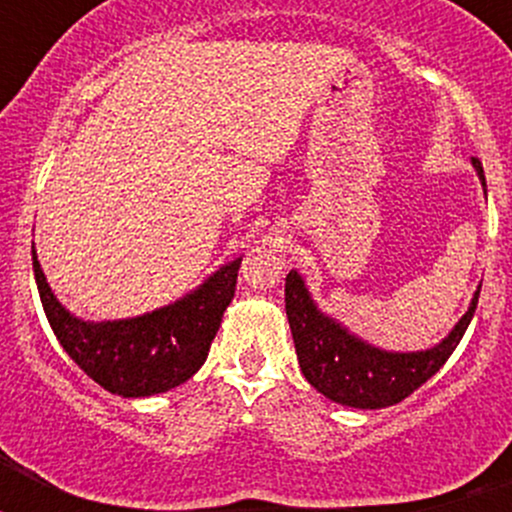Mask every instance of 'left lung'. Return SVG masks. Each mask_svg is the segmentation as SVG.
<instances>
[{
	"mask_svg": "<svg viewBox=\"0 0 512 512\" xmlns=\"http://www.w3.org/2000/svg\"><path fill=\"white\" fill-rule=\"evenodd\" d=\"M472 166L487 194L482 164L472 158ZM477 300L479 287L469 302V310L436 346L423 351H387L359 338L341 320L320 310L297 269L289 271L284 284L287 320L302 374L320 395L359 410L390 408L428 382L449 361L461 336L467 333Z\"/></svg>",
	"mask_w": 512,
	"mask_h": 512,
	"instance_id": "1",
	"label": "left lung"
}]
</instances>
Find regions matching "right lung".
I'll use <instances>...</instances> for the list:
<instances>
[{"label": "right lung", "instance_id": "obj_1", "mask_svg": "<svg viewBox=\"0 0 512 512\" xmlns=\"http://www.w3.org/2000/svg\"><path fill=\"white\" fill-rule=\"evenodd\" d=\"M241 261L223 264L171 305L135 318L84 320L53 295L33 246L40 302L58 343L81 372L120 397L161 395L200 372L223 312L235 295Z\"/></svg>", "mask_w": 512, "mask_h": 512}]
</instances>
